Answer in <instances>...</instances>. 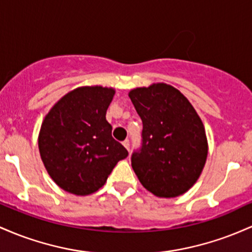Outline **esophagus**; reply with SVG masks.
Wrapping results in <instances>:
<instances>
[{
	"mask_svg": "<svg viewBox=\"0 0 252 252\" xmlns=\"http://www.w3.org/2000/svg\"><path fill=\"white\" fill-rule=\"evenodd\" d=\"M123 145L125 146V148H126V149L128 150V151H129V140H128V139H126L125 141H124V143H123Z\"/></svg>",
	"mask_w": 252,
	"mask_h": 252,
	"instance_id": "34e87169",
	"label": "esophagus"
}]
</instances>
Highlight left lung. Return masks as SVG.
Listing matches in <instances>:
<instances>
[{
  "mask_svg": "<svg viewBox=\"0 0 252 252\" xmlns=\"http://www.w3.org/2000/svg\"><path fill=\"white\" fill-rule=\"evenodd\" d=\"M143 121V144L131 157L143 187L176 197L194 186L205 166L208 143L199 114L180 90L166 83L128 93Z\"/></svg>",
  "mask_w": 252,
  "mask_h": 252,
  "instance_id": "1",
  "label": "left lung"
}]
</instances>
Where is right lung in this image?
I'll return each instance as SVG.
<instances>
[{
	"mask_svg": "<svg viewBox=\"0 0 252 252\" xmlns=\"http://www.w3.org/2000/svg\"><path fill=\"white\" fill-rule=\"evenodd\" d=\"M115 89L78 87L55 103L38 137L42 163L56 185L70 194L89 195L106 183L127 150L112 137L106 113Z\"/></svg>",
	"mask_w": 252,
	"mask_h": 252,
	"instance_id": "right-lung-1",
	"label": "right lung"
}]
</instances>
